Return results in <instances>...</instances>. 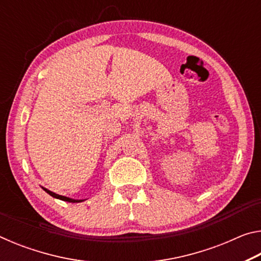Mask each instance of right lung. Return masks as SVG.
Returning <instances> with one entry per match:
<instances>
[{
    "instance_id": "add662e5",
    "label": "right lung",
    "mask_w": 261,
    "mask_h": 261,
    "mask_svg": "<svg viewBox=\"0 0 261 261\" xmlns=\"http://www.w3.org/2000/svg\"><path fill=\"white\" fill-rule=\"evenodd\" d=\"M43 190H45V191L48 193V194H50L51 197H54V198H56V199H61V200H63V201H68V202H82V201H84V200H77V199H71V198H68V197H64V196H60V194H57V193H54V192H51V191H49V190H47L46 188H42Z\"/></svg>"
}]
</instances>
